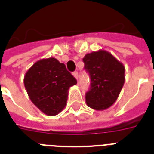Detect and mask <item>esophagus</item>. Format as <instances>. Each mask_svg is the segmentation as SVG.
Listing matches in <instances>:
<instances>
[{
    "instance_id": "obj_1",
    "label": "esophagus",
    "mask_w": 154,
    "mask_h": 154,
    "mask_svg": "<svg viewBox=\"0 0 154 154\" xmlns=\"http://www.w3.org/2000/svg\"><path fill=\"white\" fill-rule=\"evenodd\" d=\"M73 75L74 76L76 79H78V77H79V73H78V72H77V71H74V72H73Z\"/></svg>"
}]
</instances>
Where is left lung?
Segmentation results:
<instances>
[{
	"mask_svg": "<svg viewBox=\"0 0 154 154\" xmlns=\"http://www.w3.org/2000/svg\"><path fill=\"white\" fill-rule=\"evenodd\" d=\"M83 62L84 69L90 77L86 103L93 109H107L115 103L122 90L124 66L105 51L88 54Z\"/></svg>",
	"mask_w": 154,
	"mask_h": 154,
	"instance_id": "obj_1",
	"label": "left lung"
}]
</instances>
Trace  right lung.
<instances>
[{"instance_id":"1","label":"right lung","mask_w":154,"mask_h":154,"mask_svg":"<svg viewBox=\"0 0 154 154\" xmlns=\"http://www.w3.org/2000/svg\"><path fill=\"white\" fill-rule=\"evenodd\" d=\"M77 83L65 64L54 57L35 62L24 77L31 100L47 116H55L64 108L69 88Z\"/></svg>"}]
</instances>
